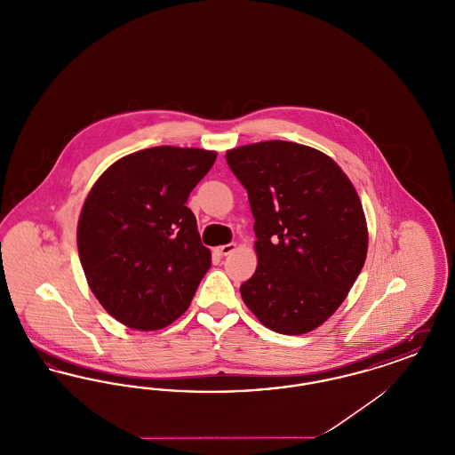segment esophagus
Returning <instances> with one entry per match:
<instances>
[{
    "instance_id": "1",
    "label": "esophagus",
    "mask_w": 455,
    "mask_h": 455,
    "mask_svg": "<svg viewBox=\"0 0 455 455\" xmlns=\"http://www.w3.org/2000/svg\"><path fill=\"white\" fill-rule=\"evenodd\" d=\"M235 243L232 242V243H225V245H220V247H215V254L218 256H228V254H232L234 251H235Z\"/></svg>"
}]
</instances>
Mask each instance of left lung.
I'll use <instances>...</instances> for the list:
<instances>
[{
	"label": "left lung",
	"instance_id": "8db88e82",
	"mask_svg": "<svg viewBox=\"0 0 455 455\" xmlns=\"http://www.w3.org/2000/svg\"><path fill=\"white\" fill-rule=\"evenodd\" d=\"M247 189L258 267L240 286L260 324L288 336L325 323L367 259V220L347 173L325 153L291 141L228 150Z\"/></svg>",
	"mask_w": 455,
	"mask_h": 455
}]
</instances>
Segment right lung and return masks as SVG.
Here are the masks:
<instances>
[{"label":"right lung","instance_id":"right-lung-1","mask_svg":"<svg viewBox=\"0 0 455 455\" xmlns=\"http://www.w3.org/2000/svg\"><path fill=\"white\" fill-rule=\"evenodd\" d=\"M217 152L153 147L114 162L84 203L76 242L88 286L138 331L172 324L212 266L186 206Z\"/></svg>","mask_w":455,"mask_h":455}]
</instances>
